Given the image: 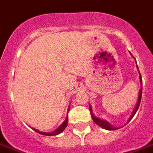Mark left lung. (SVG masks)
<instances>
[{"label": "left lung", "mask_w": 153, "mask_h": 153, "mask_svg": "<svg viewBox=\"0 0 153 153\" xmlns=\"http://www.w3.org/2000/svg\"><path fill=\"white\" fill-rule=\"evenodd\" d=\"M137 68H138V66H137ZM140 83L142 84V78H141V75H140ZM141 97H142V87L140 88V90L138 102H137V104H136V108H135V110H134L133 114L131 115V117H130V118H129V120H128V122L131 120V119L133 118V116L136 113L137 110H138L139 106H140V100H141ZM89 109H90V111H91V115L92 120H94V122H95V123H96L97 125L100 126L101 128H104V129H107V130H116V129H118V128H115V127H113V126H111V124H109V123H108L107 121L102 120H100V119L97 118V117H95V115H93V113H92L91 107V106H89Z\"/></svg>", "instance_id": "obj_1"}]
</instances>
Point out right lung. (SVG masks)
Returning a JSON list of instances; mask_svg holds the SVG:
<instances>
[{
	"mask_svg": "<svg viewBox=\"0 0 153 153\" xmlns=\"http://www.w3.org/2000/svg\"><path fill=\"white\" fill-rule=\"evenodd\" d=\"M67 124H68V117L66 119V120L64 121L61 125L59 126V127L56 129L55 131H53V132H51V133H48V132H42V131H38V130H36L35 128H33V129L35 131L38 132V133L42 134V135H45V136H56V135H58V134L61 133L62 131H63L64 129L66 128Z\"/></svg>",
	"mask_w": 153,
	"mask_h": 153,
	"instance_id": "right-lung-1",
	"label": "right lung"
}]
</instances>
